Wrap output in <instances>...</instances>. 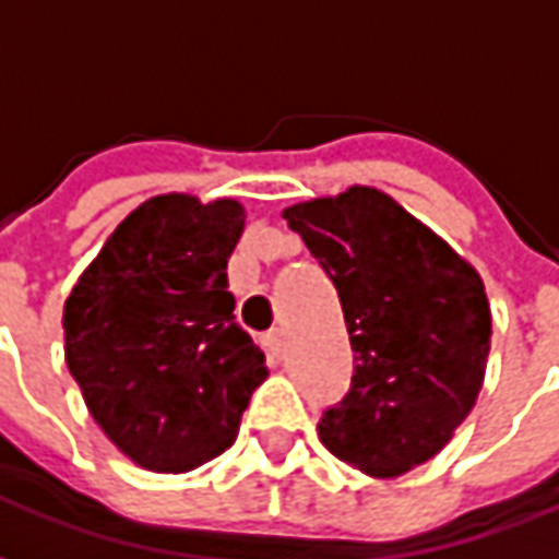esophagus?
Returning <instances> with one entry per match:
<instances>
[{
  "mask_svg": "<svg viewBox=\"0 0 559 559\" xmlns=\"http://www.w3.org/2000/svg\"><path fill=\"white\" fill-rule=\"evenodd\" d=\"M263 344H266V350L272 353V356H281V350H284V335H281L278 329H272V332L263 335Z\"/></svg>",
  "mask_w": 559,
  "mask_h": 559,
  "instance_id": "34e87169",
  "label": "esophagus"
}]
</instances>
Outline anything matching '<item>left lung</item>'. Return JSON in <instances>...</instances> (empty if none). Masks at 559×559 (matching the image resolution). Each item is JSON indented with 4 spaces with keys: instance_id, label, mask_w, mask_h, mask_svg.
<instances>
[{
    "instance_id": "8db88e82",
    "label": "left lung",
    "mask_w": 559,
    "mask_h": 559,
    "mask_svg": "<svg viewBox=\"0 0 559 559\" xmlns=\"http://www.w3.org/2000/svg\"><path fill=\"white\" fill-rule=\"evenodd\" d=\"M284 218L335 284L356 362L320 440L374 479L425 464L485 380L491 308L479 272L368 185L296 203Z\"/></svg>"
}]
</instances>
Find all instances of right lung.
Wrapping results in <instances>:
<instances>
[{"instance_id": "obj_1", "label": "right lung", "mask_w": 559, "mask_h": 559, "mask_svg": "<svg viewBox=\"0 0 559 559\" xmlns=\"http://www.w3.org/2000/svg\"><path fill=\"white\" fill-rule=\"evenodd\" d=\"M239 200L160 194L104 242L66 299V362L92 419L134 464L182 473L236 440L269 377L227 290Z\"/></svg>"}]
</instances>
